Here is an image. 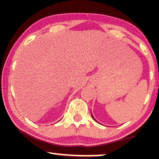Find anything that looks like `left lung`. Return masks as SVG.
I'll return each mask as SVG.
<instances>
[{
  "instance_id": "left-lung-1",
  "label": "left lung",
  "mask_w": 159,
  "mask_h": 159,
  "mask_svg": "<svg viewBox=\"0 0 159 159\" xmlns=\"http://www.w3.org/2000/svg\"><path fill=\"white\" fill-rule=\"evenodd\" d=\"M92 116H93V115H92ZM93 119H94V117H93Z\"/></svg>"
}]
</instances>
